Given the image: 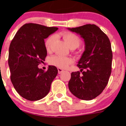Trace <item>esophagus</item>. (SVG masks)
<instances>
[{
	"mask_svg": "<svg viewBox=\"0 0 126 126\" xmlns=\"http://www.w3.org/2000/svg\"><path fill=\"white\" fill-rule=\"evenodd\" d=\"M63 72V69H62V68H58V74H61L62 72Z\"/></svg>",
	"mask_w": 126,
	"mask_h": 126,
	"instance_id": "34e87169",
	"label": "esophagus"
}]
</instances>
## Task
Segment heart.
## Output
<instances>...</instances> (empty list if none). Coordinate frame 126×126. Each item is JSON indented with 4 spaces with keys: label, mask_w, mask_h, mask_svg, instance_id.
<instances>
[{
    "label": "heart",
    "mask_w": 126,
    "mask_h": 126,
    "mask_svg": "<svg viewBox=\"0 0 126 126\" xmlns=\"http://www.w3.org/2000/svg\"><path fill=\"white\" fill-rule=\"evenodd\" d=\"M63 38L66 41L71 49H76L78 47L81 43L80 38L76 34L69 32H66L62 34ZM55 38V35H51L47 38L44 42V46L47 52H49L51 47L52 43ZM72 61L69 57H62L60 55H54L49 58V63L51 65L62 69H65L72 63Z\"/></svg>",
    "instance_id": "obj_1"
}]
</instances>
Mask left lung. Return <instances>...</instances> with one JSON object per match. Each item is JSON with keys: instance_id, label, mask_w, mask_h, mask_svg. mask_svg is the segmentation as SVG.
<instances>
[{"instance_id": "8db88e82", "label": "left lung", "mask_w": 126, "mask_h": 126, "mask_svg": "<svg viewBox=\"0 0 126 126\" xmlns=\"http://www.w3.org/2000/svg\"><path fill=\"white\" fill-rule=\"evenodd\" d=\"M84 39L85 50L78 62L80 71L71 73L68 87L80 99L90 101L105 89L111 72L112 51L108 36L94 24L68 28Z\"/></svg>"}]
</instances>
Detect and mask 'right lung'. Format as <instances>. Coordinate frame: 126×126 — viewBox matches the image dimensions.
Masks as SVG:
<instances>
[{"label": "right lung", "instance_id": "add662e5", "mask_svg": "<svg viewBox=\"0 0 126 126\" xmlns=\"http://www.w3.org/2000/svg\"><path fill=\"white\" fill-rule=\"evenodd\" d=\"M58 30L40 24L22 25L9 47L8 65L11 81L19 94L27 100L38 101L45 97L57 76L58 69L49 66L47 71L38 65L45 61L47 50L44 39Z\"/></svg>", "mask_w": 126, "mask_h": 126}]
</instances>
